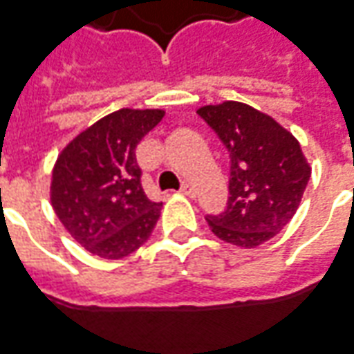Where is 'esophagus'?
Listing matches in <instances>:
<instances>
[{
  "label": "esophagus",
  "instance_id": "esophagus-1",
  "mask_svg": "<svg viewBox=\"0 0 354 354\" xmlns=\"http://www.w3.org/2000/svg\"><path fill=\"white\" fill-rule=\"evenodd\" d=\"M182 194L187 195V197H194V195H195V187L192 184H184V185H182Z\"/></svg>",
  "mask_w": 354,
  "mask_h": 354
}]
</instances>
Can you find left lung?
I'll return each mask as SVG.
<instances>
[{
    "label": "left lung",
    "mask_w": 354,
    "mask_h": 354,
    "mask_svg": "<svg viewBox=\"0 0 354 354\" xmlns=\"http://www.w3.org/2000/svg\"><path fill=\"white\" fill-rule=\"evenodd\" d=\"M197 115L230 153L228 203L207 214L212 234L237 247L263 245L288 226L310 178L299 142L274 118L245 103L207 105Z\"/></svg>",
    "instance_id": "1"
}]
</instances>
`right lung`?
<instances>
[{
  "instance_id": "1",
  "label": "right lung",
  "mask_w": 354,
  "mask_h": 354,
  "mask_svg": "<svg viewBox=\"0 0 354 354\" xmlns=\"http://www.w3.org/2000/svg\"><path fill=\"white\" fill-rule=\"evenodd\" d=\"M162 117L155 109H120L76 136L59 155L51 205L86 251L122 259L151 236L162 203L143 192L136 147Z\"/></svg>"
}]
</instances>
